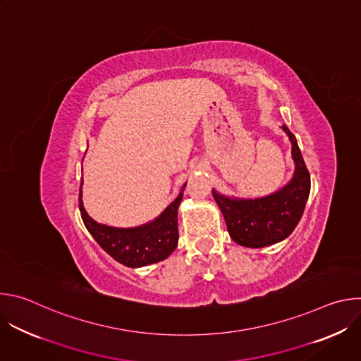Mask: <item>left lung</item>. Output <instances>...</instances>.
Masks as SVG:
<instances>
[{
    "instance_id": "obj_1",
    "label": "left lung",
    "mask_w": 361,
    "mask_h": 361,
    "mask_svg": "<svg viewBox=\"0 0 361 361\" xmlns=\"http://www.w3.org/2000/svg\"><path fill=\"white\" fill-rule=\"evenodd\" d=\"M291 142L294 174L279 191L260 198H235L217 192L216 202L224 216L230 237L240 245L262 248L287 238L298 224L310 194V174L293 133L283 126Z\"/></svg>"
}]
</instances>
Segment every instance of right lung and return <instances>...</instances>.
Instances as JSON below:
<instances>
[{
  "label": "right lung",
  "instance_id": "right-lung-1",
  "mask_svg": "<svg viewBox=\"0 0 361 361\" xmlns=\"http://www.w3.org/2000/svg\"><path fill=\"white\" fill-rule=\"evenodd\" d=\"M81 187L82 181L80 185L78 205L84 226L101 248L118 263L131 269H138L166 260L176 250L178 243L177 212L185 184L181 187L176 200L167 205V209L157 219L130 228L110 227L92 220L82 205Z\"/></svg>",
  "mask_w": 361,
  "mask_h": 361
}]
</instances>
